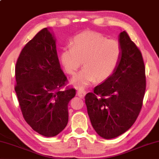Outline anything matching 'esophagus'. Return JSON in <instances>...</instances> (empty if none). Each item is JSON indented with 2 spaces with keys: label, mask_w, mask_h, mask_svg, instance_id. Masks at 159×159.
Returning <instances> with one entry per match:
<instances>
[{
  "label": "esophagus",
  "mask_w": 159,
  "mask_h": 159,
  "mask_svg": "<svg viewBox=\"0 0 159 159\" xmlns=\"http://www.w3.org/2000/svg\"><path fill=\"white\" fill-rule=\"evenodd\" d=\"M77 94L80 98H84L86 95V92L82 91V90H78L77 92Z\"/></svg>",
  "instance_id": "1"
}]
</instances>
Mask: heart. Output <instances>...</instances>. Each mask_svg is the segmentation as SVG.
I'll list each match as a JSON object with an SVG mask.
<instances>
[{"label": "heart", "mask_w": 159, "mask_h": 159, "mask_svg": "<svg viewBox=\"0 0 159 159\" xmlns=\"http://www.w3.org/2000/svg\"><path fill=\"white\" fill-rule=\"evenodd\" d=\"M122 56V46L118 41L108 39L93 32L77 34L71 46L63 49L60 55L65 71L74 75L82 66L84 68L71 80L78 89H85L96 79L103 81L111 75L118 67Z\"/></svg>", "instance_id": "obj_1"}]
</instances>
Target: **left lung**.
I'll return each instance as SVG.
<instances>
[{
	"label": "left lung",
	"instance_id": "1",
	"mask_svg": "<svg viewBox=\"0 0 159 159\" xmlns=\"http://www.w3.org/2000/svg\"><path fill=\"white\" fill-rule=\"evenodd\" d=\"M122 56L111 75L85 96L93 127L105 139L124 134L135 122L143 105L146 88L142 54L127 33H120Z\"/></svg>",
	"mask_w": 159,
	"mask_h": 159
}]
</instances>
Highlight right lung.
I'll list each match as a JSON object with an SVG mask.
<instances>
[{
	"label": "right lung",
	"instance_id": "right-lung-1",
	"mask_svg": "<svg viewBox=\"0 0 159 159\" xmlns=\"http://www.w3.org/2000/svg\"><path fill=\"white\" fill-rule=\"evenodd\" d=\"M15 91L23 118L33 130L53 137L68 121V104L75 89L61 88L67 82L56 49V38L48 28L39 32L20 52L15 68Z\"/></svg>",
	"mask_w": 159,
	"mask_h": 159
}]
</instances>
